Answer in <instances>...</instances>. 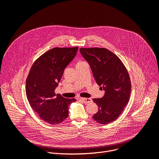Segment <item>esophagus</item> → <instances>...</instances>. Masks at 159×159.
<instances>
[{
    "mask_svg": "<svg viewBox=\"0 0 159 159\" xmlns=\"http://www.w3.org/2000/svg\"><path fill=\"white\" fill-rule=\"evenodd\" d=\"M80 100H81L82 101H83L85 104H87V103H89L90 102H92V99L90 98H80L79 99Z\"/></svg>",
    "mask_w": 159,
    "mask_h": 159,
    "instance_id": "obj_1",
    "label": "esophagus"
}]
</instances>
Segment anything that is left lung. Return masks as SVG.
Wrapping results in <instances>:
<instances>
[{
    "instance_id": "left-lung-1",
    "label": "left lung",
    "mask_w": 159,
    "mask_h": 159,
    "mask_svg": "<svg viewBox=\"0 0 159 159\" xmlns=\"http://www.w3.org/2000/svg\"><path fill=\"white\" fill-rule=\"evenodd\" d=\"M80 52L90 65L96 83L105 91L102 98L93 99L99 109L93 117L102 125L114 121L129 99L131 85L126 67L115 54L107 49L81 48Z\"/></svg>"
}]
</instances>
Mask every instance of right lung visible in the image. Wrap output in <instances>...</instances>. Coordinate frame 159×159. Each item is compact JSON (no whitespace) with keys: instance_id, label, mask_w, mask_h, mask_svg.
Instances as JSON below:
<instances>
[{"instance_id":"obj_1","label":"right lung","mask_w":159,"mask_h":159,"mask_svg":"<svg viewBox=\"0 0 159 159\" xmlns=\"http://www.w3.org/2000/svg\"><path fill=\"white\" fill-rule=\"evenodd\" d=\"M78 47L54 48L40 56L32 65L26 79L27 99L39 118L58 125L69 116V105L75 99L56 94L64 70L77 54Z\"/></svg>"}]
</instances>
